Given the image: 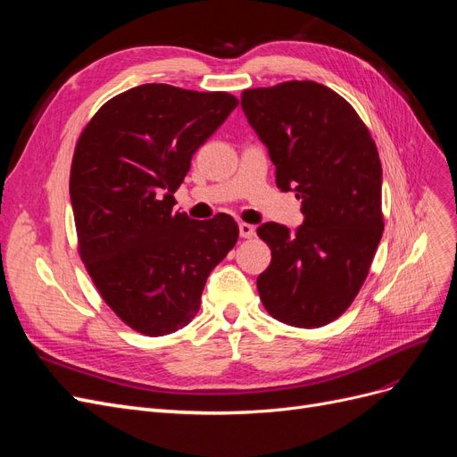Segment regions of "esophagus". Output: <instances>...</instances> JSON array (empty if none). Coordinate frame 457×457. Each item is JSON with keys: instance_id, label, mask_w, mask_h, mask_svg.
Segmentation results:
<instances>
[{"instance_id": "34e87169", "label": "esophagus", "mask_w": 457, "mask_h": 457, "mask_svg": "<svg viewBox=\"0 0 457 457\" xmlns=\"http://www.w3.org/2000/svg\"><path fill=\"white\" fill-rule=\"evenodd\" d=\"M238 230H240L242 238H253L255 237V228L252 225H247V223H240Z\"/></svg>"}]
</instances>
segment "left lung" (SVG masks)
I'll list each match as a JSON object with an SVG mask.
<instances>
[{"label":"left lung","mask_w":457,"mask_h":457,"mask_svg":"<svg viewBox=\"0 0 457 457\" xmlns=\"http://www.w3.org/2000/svg\"><path fill=\"white\" fill-rule=\"evenodd\" d=\"M242 110L305 215L295 232L257 228L272 252L259 297L284 324L326 326L361 292L383 234L376 143L343 96L309 79L245 89Z\"/></svg>","instance_id":"8db88e82"}]
</instances>
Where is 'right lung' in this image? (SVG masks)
Instances as JSON below:
<instances>
[{
    "label": "right lung",
    "instance_id": "1",
    "mask_svg": "<svg viewBox=\"0 0 457 457\" xmlns=\"http://www.w3.org/2000/svg\"><path fill=\"white\" fill-rule=\"evenodd\" d=\"M237 106L223 91L145 84L104 103L79 135L71 170L79 255L106 305L139 334L187 326L238 240L227 213H173L192 154Z\"/></svg>",
    "mask_w": 457,
    "mask_h": 457
}]
</instances>
